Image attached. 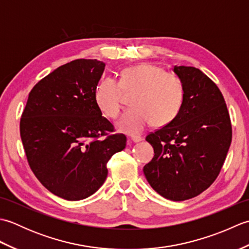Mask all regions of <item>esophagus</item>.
<instances>
[{
  "mask_svg": "<svg viewBox=\"0 0 249 249\" xmlns=\"http://www.w3.org/2000/svg\"><path fill=\"white\" fill-rule=\"evenodd\" d=\"M131 142H134V143H137V142H140V141H142V138L141 137H137V136H133V137H130V139H129Z\"/></svg>",
  "mask_w": 249,
  "mask_h": 249,
  "instance_id": "34e87169",
  "label": "esophagus"
}]
</instances>
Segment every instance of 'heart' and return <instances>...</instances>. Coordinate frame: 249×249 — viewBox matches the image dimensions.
Segmentation results:
<instances>
[{"mask_svg":"<svg viewBox=\"0 0 249 249\" xmlns=\"http://www.w3.org/2000/svg\"><path fill=\"white\" fill-rule=\"evenodd\" d=\"M123 91L135 92L131 98L134 108L123 115L116 126L130 135L142 133L153 122L157 126L170 123L178 114L184 100L181 79L147 63L126 68L121 81L106 77L97 83L95 103L106 116L116 119L120 115Z\"/></svg>","mask_w":249,"mask_h":249,"instance_id":"b5f03b06","label":"heart"}]
</instances>
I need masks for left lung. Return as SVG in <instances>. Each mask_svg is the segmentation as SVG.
Masks as SVG:
<instances>
[{
	"mask_svg": "<svg viewBox=\"0 0 249 249\" xmlns=\"http://www.w3.org/2000/svg\"><path fill=\"white\" fill-rule=\"evenodd\" d=\"M184 86L176 119L145 140L155 155L143 167L151 187L172 201L200 195L218 177L232 139L231 121L223 94L200 70L174 66Z\"/></svg>",
	"mask_w": 249,
	"mask_h": 249,
	"instance_id": "8db88e82",
	"label": "left lung"
}]
</instances>
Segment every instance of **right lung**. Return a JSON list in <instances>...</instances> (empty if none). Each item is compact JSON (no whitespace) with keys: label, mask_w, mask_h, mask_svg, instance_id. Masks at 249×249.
Wrapping results in <instances>:
<instances>
[{"label":"right lung","mask_w":249,"mask_h":249,"mask_svg":"<svg viewBox=\"0 0 249 249\" xmlns=\"http://www.w3.org/2000/svg\"><path fill=\"white\" fill-rule=\"evenodd\" d=\"M106 64L79 59L57 67L36 83L20 120V136L35 177L57 197L86 199L108 174L107 162L125 149L123 134L95 103ZM105 136V139H102Z\"/></svg>","instance_id":"right-lung-1"}]
</instances>
